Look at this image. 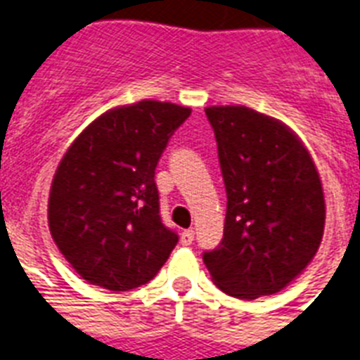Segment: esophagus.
Here are the masks:
<instances>
[{"label": "esophagus", "mask_w": 360, "mask_h": 360, "mask_svg": "<svg viewBox=\"0 0 360 360\" xmlns=\"http://www.w3.org/2000/svg\"><path fill=\"white\" fill-rule=\"evenodd\" d=\"M194 235L195 233L192 229L183 231V233H181V244H183V246H190V244L194 242Z\"/></svg>", "instance_id": "obj_1"}]
</instances>
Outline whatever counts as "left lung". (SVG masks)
I'll return each instance as SVG.
<instances>
[{"instance_id": "left-lung-1", "label": "left lung", "mask_w": 360, "mask_h": 360, "mask_svg": "<svg viewBox=\"0 0 360 360\" xmlns=\"http://www.w3.org/2000/svg\"><path fill=\"white\" fill-rule=\"evenodd\" d=\"M227 192L224 238L203 253L220 290L257 300L283 290L316 255L326 201L302 140L242 105L207 107Z\"/></svg>"}]
</instances>
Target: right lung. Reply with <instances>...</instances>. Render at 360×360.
Listing matches in <instances>:
<instances>
[{
  "label": "right lung",
  "mask_w": 360,
  "mask_h": 360,
  "mask_svg": "<svg viewBox=\"0 0 360 360\" xmlns=\"http://www.w3.org/2000/svg\"><path fill=\"white\" fill-rule=\"evenodd\" d=\"M188 107L144 99L101 114L55 172L48 203L55 244L79 276L107 290L146 285L179 236L160 220L155 168Z\"/></svg>",
  "instance_id": "obj_1"
}]
</instances>
